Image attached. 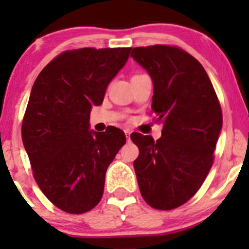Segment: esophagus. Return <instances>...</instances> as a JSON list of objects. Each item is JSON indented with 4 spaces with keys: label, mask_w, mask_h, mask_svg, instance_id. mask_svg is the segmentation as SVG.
<instances>
[{
    "label": "esophagus",
    "mask_w": 249,
    "mask_h": 249,
    "mask_svg": "<svg viewBox=\"0 0 249 249\" xmlns=\"http://www.w3.org/2000/svg\"><path fill=\"white\" fill-rule=\"evenodd\" d=\"M124 132H125V134H126V139H127V142H128V141H130V134H131V131L128 130V128H126V130H125Z\"/></svg>",
    "instance_id": "esophagus-1"
}]
</instances>
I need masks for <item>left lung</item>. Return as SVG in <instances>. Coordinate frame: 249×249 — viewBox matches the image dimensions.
Listing matches in <instances>:
<instances>
[{
    "label": "left lung",
    "instance_id": "obj_1",
    "mask_svg": "<svg viewBox=\"0 0 249 249\" xmlns=\"http://www.w3.org/2000/svg\"><path fill=\"white\" fill-rule=\"evenodd\" d=\"M131 57L153 83L152 111L161 137L131 134L139 148L133 161L142 196L157 210L188 201L206 179L222 127V112L202 65L168 45L134 48Z\"/></svg>",
    "mask_w": 249,
    "mask_h": 249
}]
</instances>
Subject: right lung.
Wrapping results in <instances>:
<instances>
[{
    "label": "right lung",
    "instance_id": "right-lung-1",
    "mask_svg": "<svg viewBox=\"0 0 249 249\" xmlns=\"http://www.w3.org/2000/svg\"><path fill=\"white\" fill-rule=\"evenodd\" d=\"M130 51H65L41 71L31 89L22 141L37 185L67 213H85L101 201L108 165L126 142L121 128L90 130V112L103 103Z\"/></svg>",
    "mask_w": 249,
    "mask_h": 249
}]
</instances>
